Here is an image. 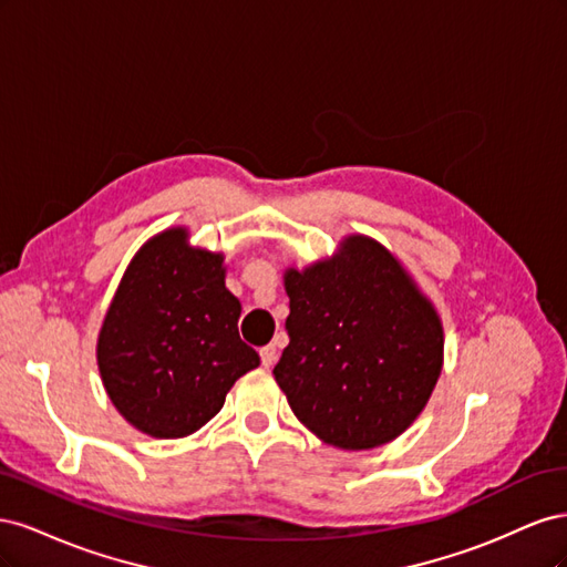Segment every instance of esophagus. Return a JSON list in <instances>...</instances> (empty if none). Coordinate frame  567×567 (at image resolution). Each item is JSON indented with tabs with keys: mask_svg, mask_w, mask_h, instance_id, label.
Instances as JSON below:
<instances>
[{
	"mask_svg": "<svg viewBox=\"0 0 567 567\" xmlns=\"http://www.w3.org/2000/svg\"><path fill=\"white\" fill-rule=\"evenodd\" d=\"M260 357H262V367H271L274 362H277V357H279V350H277V346H265L262 350H260Z\"/></svg>",
	"mask_w": 567,
	"mask_h": 567,
	"instance_id": "1",
	"label": "esophagus"
}]
</instances>
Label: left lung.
<instances>
[{
	"label": "left lung",
	"mask_w": 567,
	"mask_h": 567,
	"mask_svg": "<svg viewBox=\"0 0 567 567\" xmlns=\"http://www.w3.org/2000/svg\"><path fill=\"white\" fill-rule=\"evenodd\" d=\"M288 348L274 379L298 421L338 450H373L419 419L444 362L435 305L383 244L350 234L288 267Z\"/></svg>",
	"instance_id": "obj_1"
}]
</instances>
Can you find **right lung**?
Segmentation results:
<instances>
[{"label":"right lung","mask_w":567,"mask_h":567,"mask_svg":"<svg viewBox=\"0 0 567 567\" xmlns=\"http://www.w3.org/2000/svg\"><path fill=\"white\" fill-rule=\"evenodd\" d=\"M225 255L169 227L134 252L96 340L113 406L151 437L196 433L260 357L238 336L241 302L225 286Z\"/></svg>","instance_id":"right-lung-1"}]
</instances>
